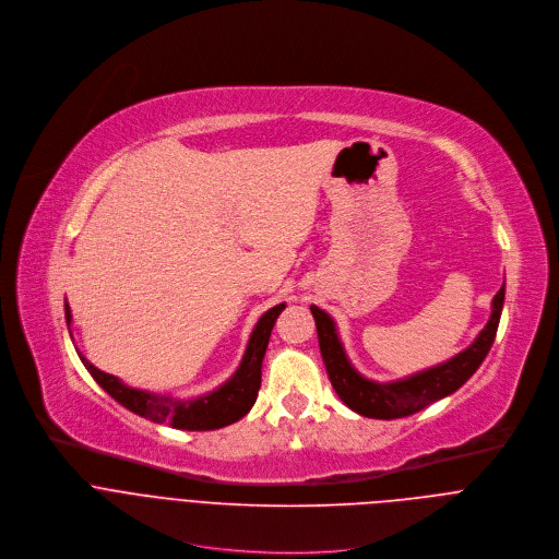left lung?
I'll use <instances>...</instances> for the list:
<instances>
[{
  "label": "left lung",
  "instance_id": "8db88e82",
  "mask_svg": "<svg viewBox=\"0 0 559 559\" xmlns=\"http://www.w3.org/2000/svg\"><path fill=\"white\" fill-rule=\"evenodd\" d=\"M504 304V284L496 293L491 301V317L483 332L474 340L469 348L452 357L450 361L438 364L433 368H427L423 372H416L401 381L390 383H377L359 374L337 334V325H334L332 317L323 312L317 306H310V312L314 317L317 337H319V350L325 364V372L330 377V383L340 399L357 414L368 418H403L409 414H416L425 409L427 405L454 394L485 361L487 353L491 350V344L496 340L500 314Z\"/></svg>",
  "mask_w": 559,
  "mask_h": 559
}]
</instances>
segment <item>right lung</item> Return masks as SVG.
<instances>
[{
  "label": "right lung",
  "mask_w": 559,
  "mask_h": 559,
  "mask_svg": "<svg viewBox=\"0 0 559 559\" xmlns=\"http://www.w3.org/2000/svg\"><path fill=\"white\" fill-rule=\"evenodd\" d=\"M284 308L286 304H277L260 317V321L251 332V340L240 361V368L234 372V377L227 383H222L217 390L191 401H178L171 396H158L145 390H134L123 381H119L117 377L94 368L85 357L81 355L79 357L87 368V372L94 377V381L130 412L143 418H150L154 423H167L176 429H187V431L219 429L240 420L253 407L260 392V383H262V359L271 340V330ZM66 321L68 325L72 321L68 301H66Z\"/></svg>",
  "instance_id": "add662e5"
}]
</instances>
